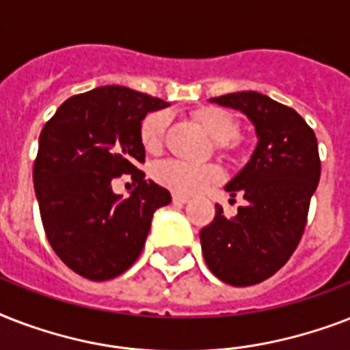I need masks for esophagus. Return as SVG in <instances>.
I'll list each match as a JSON object with an SVG mask.
<instances>
[{
  "mask_svg": "<svg viewBox=\"0 0 350 350\" xmlns=\"http://www.w3.org/2000/svg\"><path fill=\"white\" fill-rule=\"evenodd\" d=\"M172 202H174V203H180V205H183V203H189V202H191V198H189V196H183V194H172Z\"/></svg>",
  "mask_w": 350,
  "mask_h": 350,
  "instance_id": "esophagus-1",
  "label": "esophagus"
}]
</instances>
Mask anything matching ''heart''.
Listing matches in <instances>:
<instances>
[{"instance_id":"b5f03b06","label":"heart","mask_w":350,"mask_h":350,"mask_svg":"<svg viewBox=\"0 0 350 350\" xmlns=\"http://www.w3.org/2000/svg\"><path fill=\"white\" fill-rule=\"evenodd\" d=\"M194 118L216 139V145L221 152H234L236 143L232 137L238 134L239 125L230 112L219 107H203L194 112ZM165 129H167L165 112H152L145 116L139 126V139L147 152L156 154L161 150ZM152 176L159 185L167 187L169 191L178 192V194H198L203 189H207L211 183L218 181L221 178V170L214 163L192 165L178 161V159H165L154 165Z\"/></svg>"}]
</instances>
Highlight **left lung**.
I'll return each instance as SVG.
<instances>
[{
	"instance_id": "1",
	"label": "left lung",
	"mask_w": 350,
	"mask_h": 350,
	"mask_svg": "<svg viewBox=\"0 0 350 350\" xmlns=\"http://www.w3.org/2000/svg\"><path fill=\"white\" fill-rule=\"evenodd\" d=\"M213 103L241 111L252 121L258 145L249 163L227 183L243 207L216 216L200 230L205 263L214 276L234 287H249L276 274L298 247L310 198L320 181L318 142L298 112L247 90L213 98Z\"/></svg>"
}]
</instances>
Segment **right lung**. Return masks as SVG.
I'll list each match as a JSON object with an SVG mask.
<instances>
[{"mask_svg": "<svg viewBox=\"0 0 350 350\" xmlns=\"http://www.w3.org/2000/svg\"><path fill=\"white\" fill-rule=\"evenodd\" d=\"M167 101L107 85L68 98L46 121L34 161V191L46 239L59 260L92 282L120 276L142 254L154 213L170 192L137 163L145 161L139 126ZM137 183L123 200L114 177Z\"/></svg>", "mask_w": 350, "mask_h": 350, "instance_id": "right-lung-1", "label": "right lung"}]
</instances>
